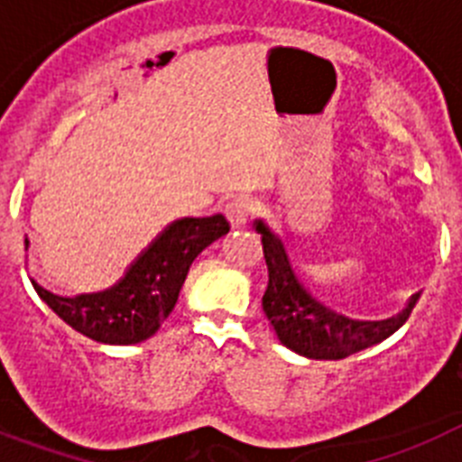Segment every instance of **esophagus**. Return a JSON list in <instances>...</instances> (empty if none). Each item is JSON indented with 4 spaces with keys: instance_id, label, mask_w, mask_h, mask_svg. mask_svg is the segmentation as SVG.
<instances>
[{
    "instance_id": "obj_1",
    "label": "esophagus",
    "mask_w": 462,
    "mask_h": 462,
    "mask_svg": "<svg viewBox=\"0 0 462 462\" xmlns=\"http://www.w3.org/2000/svg\"><path fill=\"white\" fill-rule=\"evenodd\" d=\"M254 208L255 201L249 195H237L225 204V216L232 223V227H244L251 213H254Z\"/></svg>"
}]
</instances>
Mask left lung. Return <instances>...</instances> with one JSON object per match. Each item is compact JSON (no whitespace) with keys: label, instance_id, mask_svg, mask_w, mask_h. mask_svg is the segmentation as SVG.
Returning a JSON list of instances; mask_svg holds the SVG:
<instances>
[{"label":"left lung","instance_id":"obj_1","mask_svg":"<svg viewBox=\"0 0 462 462\" xmlns=\"http://www.w3.org/2000/svg\"><path fill=\"white\" fill-rule=\"evenodd\" d=\"M267 265V289L263 293V312L273 324L277 338L298 355L310 359H345L371 345L390 338L416 308L420 293H413L397 317L383 321L355 319L336 312L305 286L296 273L286 244L263 220H255Z\"/></svg>","mask_w":462,"mask_h":462}]
</instances>
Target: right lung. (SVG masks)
Masks as SVG:
<instances>
[{
    "instance_id": "1",
    "label": "right lung",
    "mask_w": 462,
    "mask_h": 462,
    "mask_svg": "<svg viewBox=\"0 0 462 462\" xmlns=\"http://www.w3.org/2000/svg\"><path fill=\"white\" fill-rule=\"evenodd\" d=\"M227 232L230 223L220 213L173 220L110 289L65 298L37 282L32 286L65 324L87 338L107 345L141 343L171 315L192 261Z\"/></svg>"
}]
</instances>
